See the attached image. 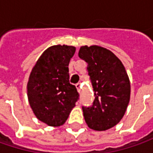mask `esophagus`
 <instances>
[{
    "label": "esophagus",
    "mask_w": 153,
    "mask_h": 153,
    "mask_svg": "<svg viewBox=\"0 0 153 153\" xmlns=\"http://www.w3.org/2000/svg\"><path fill=\"white\" fill-rule=\"evenodd\" d=\"M76 88H77V91L81 92V88H82V84L78 82V83H76Z\"/></svg>",
    "instance_id": "34e87169"
}]
</instances>
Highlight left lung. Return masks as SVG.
Wrapping results in <instances>:
<instances>
[{
    "label": "left lung",
    "instance_id": "obj_1",
    "mask_svg": "<svg viewBox=\"0 0 153 153\" xmlns=\"http://www.w3.org/2000/svg\"><path fill=\"white\" fill-rule=\"evenodd\" d=\"M78 56L87 70L94 92L91 106H82L88 126L104 131L117 124L130 99V82L125 68L112 52L99 46H82Z\"/></svg>",
    "mask_w": 153,
    "mask_h": 153
}]
</instances>
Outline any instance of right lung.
Instances as JSON below:
<instances>
[{
    "instance_id": "1",
    "label": "right lung",
    "mask_w": 153,
    "mask_h": 153,
    "mask_svg": "<svg viewBox=\"0 0 153 153\" xmlns=\"http://www.w3.org/2000/svg\"><path fill=\"white\" fill-rule=\"evenodd\" d=\"M75 52V47L67 45L48 48L30 75L29 103L36 117L49 126L63 125L79 100L76 86L69 80V63Z\"/></svg>"
}]
</instances>
